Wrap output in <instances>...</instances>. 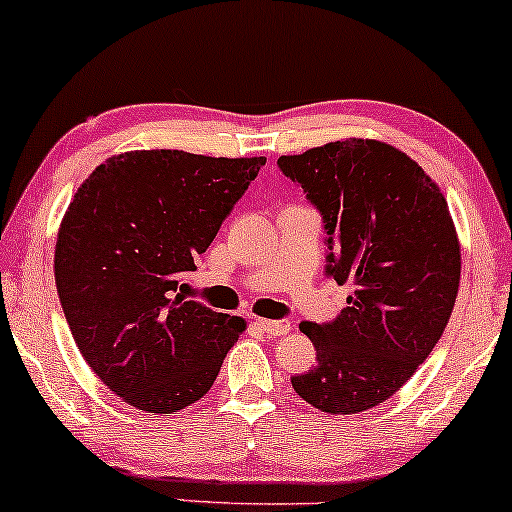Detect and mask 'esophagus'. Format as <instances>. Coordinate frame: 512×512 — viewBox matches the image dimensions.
<instances>
[{
    "label": "esophagus",
    "instance_id": "esophagus-1",
    "mask_svg": "<svg viewBox=\"0 0 512 512\" xmlns=\"http://www.w3.org/2000/svg\"><path fill=\"white\" fill-rule=\"evenodd\" d=\"M256 324L263 333H268V335H286L291 331V324L284 319H258Z\"/></svg>",
    "mask_w": 512,
    "mask_h": 512
}]
</instances>
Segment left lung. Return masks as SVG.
I'll use <instances>...</instances> for the list:
<instances>
[{
  "label": "left lung",
  "instance_id": "obj_1",
  "mask_svg": "<svg viewBox=\"0 0 512 512\" xmlns=\"http://www.w3.org/2000/svg\"><path fill=\"white\" fill-rule=\"evenodd\" d=\"M277 165L324 216L326 272L354 286L331 324H300L317 366L291 384L312 408L356 415L394 396L443 335L461 277L457 228L436 181L387 142L349 137Z\"/></svg>",
  "mask_w": 512,
  "mask_h": 512
}]
</instances>
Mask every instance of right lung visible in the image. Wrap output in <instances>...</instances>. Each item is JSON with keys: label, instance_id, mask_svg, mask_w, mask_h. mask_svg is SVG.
<instances>
[{"label": "right lung", "instance_id": "1", "mask_svg": "<svg viewBox=\"0 0 512 512\" xmlns=\"http://www.w3.org/2000/svg\"><path fill=\"white\" fill-rule=\"evenodd\" d=\"M261 165L128 151L97 165L69 202L53 261L62 310L83 359L132 408L174 415L200 401L247 328L177 289Z\"/></svg>", "mask_w": 512, "mask_h": 512}]
</instances>
